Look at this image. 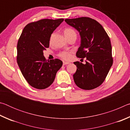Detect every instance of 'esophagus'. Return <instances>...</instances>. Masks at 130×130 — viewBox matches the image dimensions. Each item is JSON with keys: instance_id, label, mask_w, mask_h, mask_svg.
Wrapping results in <instances>:
<instances>
[{"instance_id": "34e87169", "label": "esophagus", "mask_w": 130, "mask_h": 130, "mask_svg": "<svg viewBox=\"0 0 130 130\" xmlns=\"http://www.w3.org/2000/svg\"><path fill=\"white\" fill-rule=\"evenodd\" d=\"M69 63H70V62H65V61H63V65H68V64H69Z\"/></svg>"}]
</instances>
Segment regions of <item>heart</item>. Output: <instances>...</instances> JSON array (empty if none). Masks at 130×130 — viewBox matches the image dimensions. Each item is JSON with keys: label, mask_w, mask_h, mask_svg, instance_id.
<instances>
[{"label": "heart", "mask_w": 130, "mask_h": 130, "mask_svg": "<svg viewBox=\"0 0 130 130\" xmlns=\"http://www.w3.org/2000/svg\"><path fill=\"white\" fill-rule=\"evenodd\" d=\"M63 33H64L65 36L66 37V38L67 39L69 38V37H71L73 35H76V33L73 29H72L71 28H66L63 30ZM54 34L53 33L51 36H50V42H51L53 38ZM59 57H60L61 58H62L63 60H69L71 57V53L70 52H67V51H63V52H61L60 54H59Z\"/></svg>", "instance_id": "b5f03b06"}]
</instances>
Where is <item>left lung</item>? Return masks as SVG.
I'll return each instance as SVG.
<instances>
[{"label":"left lung","instance_id":"1","mask_svg":"<svg viewBox=\"0 0 130 130\" xmlns=\"http://www.w3.org/2000/svg\"><path fill=\"white\" fill-rule=\"evenodd\" d=\"M65 21L80 35L81 44L76 56L87 59L85 64L74 62L77 67L73 74L74 83L83 89L96 88L104 81L113 63L109 37L103 26L90 18L66 19Z\"/></svg>","mask_w":130,"mask_h":130}]
</instances>
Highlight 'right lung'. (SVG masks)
<instances>
[{"mask_svg":"<svg viewBox=\"0 0 130 130\" xmlns=\"http://www.w3.org/2000/svg\"><path fill=\"white\" fill-rule=\"evenodd\" d=\"M64 19H41L24 27L17 44V63L31 86L38 89L49 87L62 65L59 59L47 60L43 50L49 47L53 32Z\"/></svg>","mask_w":130,"mask_h":130,"instance_id":"obj_1","label":"right lung"}]
</instances>
